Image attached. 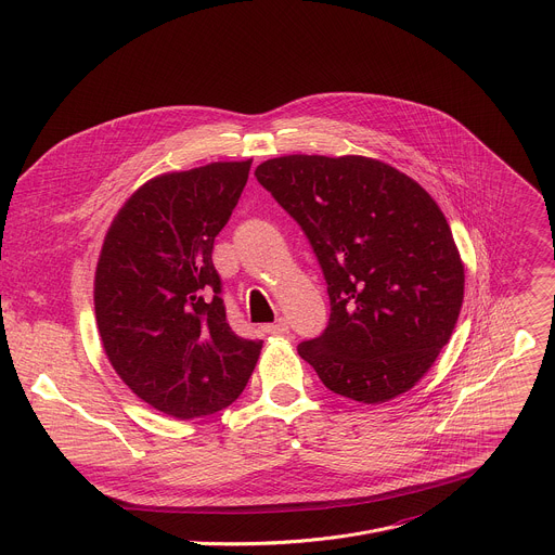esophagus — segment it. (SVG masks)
I'll list each match as a JSON object with an SVG mask.
<instances>
[{"instance_id": "1", "label": "esophagus", "mask_w": 555, "mask_h": 555, "mask_svg": "<svg viewBox=\"0 0 555 555\" xmlns=\"http://www.w3.org/2000/svg\"><path fill=\"white\" fill-rule=\"evenodd\" d=\"M263 332H266V334H272V336H283V334L289 332V325H287L285 319H279V321H274L272 325H266Z\"/></svg>"}]
</instances>
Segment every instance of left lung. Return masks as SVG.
<instances>
[{"label":"left lung","mask_w":555,"mask_h":555,"mask_svg":"<svg viewBox=\"0 0 555 555\" xmlns=\"http://www.w3.org/2000/svg\"><path fill=\"white\" fill-rule=\"evenodd\" d=\"M255 176L300 225L327 281V330L298 356L330 390L362 404L413 388L463 302V263L435 199L362 155H283Z\"/></svg>","instance_id":"obj_1"}]
</instances>
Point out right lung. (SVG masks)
I'll use <instances>...</instances> for the list:
<instances>
[{"mask_svg": "<svg viewBox=\"0 0 555 555\" xmlns=\"http://www.w3.org/2000/svg\"><path fill=\"white\" fill-rule=\"evenodd\" d=\"M253 160L165 173L116 215L101 250L94 307L103 349L142 402L178 420L212 415L246 388L261 340L225 319L215 236Z\"/></svg>", "mask_w": 555, "mask_h": 555, "instance_id": "right-lung-1", "label": "right lung"}]
</instances>
